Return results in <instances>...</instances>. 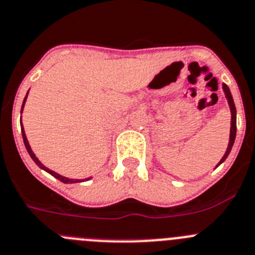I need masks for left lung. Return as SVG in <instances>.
Here are the masks:
<instances>
[{
	"label": "left lung",
	"instance_id": "obj_1",
	"mask_svg": "<svg viewBox=\"0 0 255 255\" xmlns=\"http://www.w3.org/2000/svg\"><path fill=\"white\" fill-rule=\"evenodd\" d=\"M222 90H224L225 96H226V100H228V104L230 107V113H231V127H230V138H229V144H228V148L225 151V155L222 156V159L220 160L219 164L216 165V167L219 165H221L222 162L226 160V157L229 156L230 153L231 148L234 146V142H235V137H236V108H235V103H234L233 99V95H231V91L229 89V86L226 84H222Z\"/></svg>",
	"mask_w": 255,
	"mask_h": 255
}]
</instances>
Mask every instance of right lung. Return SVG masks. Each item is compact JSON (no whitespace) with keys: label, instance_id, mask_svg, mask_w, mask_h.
<instances>
[{"label":"right lung","instance_id":"add662e5","mask_svg":"<svg viewBox=\"0 0 255 255\" xmlns=\"http://www.w3.org/2000/svg\"><path fill=\"white\" fill-rule=\"evenodd\" d=\"M27 94H29V91L26 93V96L24 98V102H22V105H21V114H22V111H24V105H25V102H26V98H27ZM21 134H22V139H24V144H25V147H26L27 152H29V155H30L31 159L34 160V162H35L36 165H38L40 169H43L44 171H47V173H49L50 175H53L54 178H57L58 180H61L62 183H65V184H72V183H80V182H85V180H90V178H86V179H82V180H80V179H70V178H66V176H62L59 175L58 173H56V171L53 170H50V169H48L47 166H44V165L42 164V162L39 161V159L35 156V153L33 152V150H31L30 147V144H29V141H27L26 138V134H25V130H24V126H22V122H21Z\"/></svg>","mask_w":255,"mask_h":255}]
</instances>
